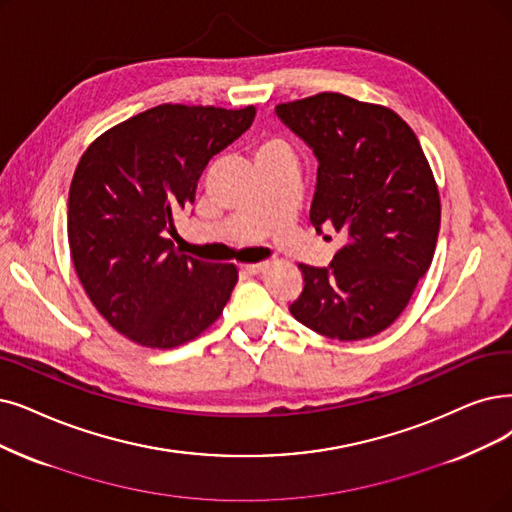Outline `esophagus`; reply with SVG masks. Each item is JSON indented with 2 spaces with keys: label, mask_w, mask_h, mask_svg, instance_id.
Listing matches in <instances>:
<instances>
[{
  "label": "esophagus",
  "mask_w": 512,
  "mask_h": 512,
  "mask_svg": "<svg viewBox=\"0 0 512 512\" xmlns=\"http://www.w3.org/2000/svg\"><path fill=\"white\" fill-rule=\"evenodd\" d=\"M241 271L243 273H250V275H258L267 271V262H256V264H241Z\"/></svg>",
  "instance_id": "1"
}]
</instances>
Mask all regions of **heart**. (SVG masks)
Masks as SVG:
<instances>
[{
  "mask_svg": "<svg viewBox=\"0 0 512 512\" xmlns=\"http://www.w3.org/2000/svg\"><path fill=\"white\" fill-rule=\"evenodd\" d=\"M277 155H288L292 157V147L288 145V140H283L281 136H262L256 140L254 145V159H264V157H277Z\"/></svg>",
  "mask_w": 512,
  "mask_h": 512,
  "instance_id": "1",
  "label": "heart"
}]
</instances>
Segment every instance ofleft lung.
<instances>
[{"mask_svg": "<svg viewBox=\"0 0 512 512\" xmlns=\"http://www.w3.org/2000/svg\"><path fill=\"white\" fill-rule=\"evenodd\" d=\"M319 159L311 222L342 245L327 269L298 264L290 313L342 342L372 338L403 313L433 262L441 199L414 130L388 107L338 92L275 107Z\"/></svg>", "mask_w": 512, "mask_h": 512, "instance_id": "8db88e82", "label": "left lung"}]
</instances>
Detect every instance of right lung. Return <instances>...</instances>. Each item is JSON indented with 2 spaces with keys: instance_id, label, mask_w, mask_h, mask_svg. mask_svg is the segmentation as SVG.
Segmentation results:
<instances>
[{
  "instance_id": "1",
  "label": "right lung",
  "mask_w": 512,
  "mask_h": 512,
  "mask_svg": "<svg viewBox=\"0 0 512 512\" xmlns=\"http://www.w3.org/2000/svg\"><path fill=\"white\" fill-rule=\"evenodd\" d=\"M256 109L166 105L100 134L69 189L67 233L75 273L96 311L128 340L174 349L222 315L235 264L174 248V216L195 201L208 163L250 128Z\"/></svg>"
}]
</instances>
